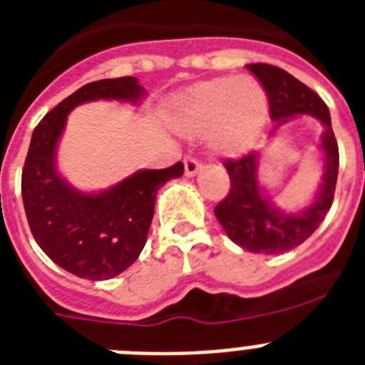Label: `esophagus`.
Returning a JSON list of instances; mask_svg holds the SVG:
<instances>
[{
  "instance_id": "34e87169",
  "label": "esophagus",
  "mask_w": 365,
  "mask_h": 365,
  "mask_svg": "<svg viewBox=\"0 0 365 365\" xmlns=\"http://www.w3.org/2000/svg\"><path fill=\"white\" fill-rule=\"evenodd\" d=\"M202 170V164L199 163L197 159H193V157H186L185 159V173L188 177H195L199 172Z\"/></svg>"
}]
</instances>
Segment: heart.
<instances>
[{
    "mask_svg": "<svg viewBox=\"0 0 365 365\" xmlns=\"http://www.w3.org/2000/svg\"><path fill=\"white\" fill-rule=\"evenodd\" d=\"M269 115L263 87L254 78L212 80L186 98L182 124L193 131H214L212 143L222 153H241L256 140Z\"/></svg>",
    "mask_w": 365,
    "mask_h": 365,
    "instance_id": "heart-1",
    "label": "heart"
}]
</instances>
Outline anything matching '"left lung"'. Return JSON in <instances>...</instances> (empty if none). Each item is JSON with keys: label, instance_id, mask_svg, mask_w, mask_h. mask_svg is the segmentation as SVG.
Here are the masks:
<instances>
[{"label": "left lung", "instance_id": "8db88e82", "mask_svg": "<svg viewBox=\"0 0 365 365\" xmlns=\"http://www.w3.org/2000/svg\"><path fill=\"white\" fill-rule=\"evenodd\" d=\"M250 73L256 74L267 93L270 106V117L276 122L274 131L289 118L298 115H312L322 122L325 130L320 138V150L324 151V177L314 201L296 212L279 210L265 195V190L257 180L259 153L250 151L241 159L225 163L230 177V192L217 206L215 217L222 230L241 248L256 254L289 252L311 237L320 227L333 205L334 188L338 179V144L331 125V115L324 100L296 80L292 74L269 63H250Z\"/></svg>", "mask_w": 365, "mask_h": 365}]
</instances>
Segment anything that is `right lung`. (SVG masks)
<instances>
[{"mask_svg": "<svg viewBox=\"0 0 365 365\" xmlns=\"http://www.w3.org/2000/svg\"><path fill=\"white\" fill-rule=\"evenodd\" d=\"M146 95L135 76L86 83L62 100L34 128L21 172V197L29 227L40 248L58 267L78 278H115L143 252L153 219L157 192L185 173L182 163L140 170L98 193H86L58 173L56 148L67 115L91 100L137 104Z\"/></svg>", "mask_w": 365, "mask_h": 365, "instance_id": "obj_1", "label": "right lung"}]
</instances>
